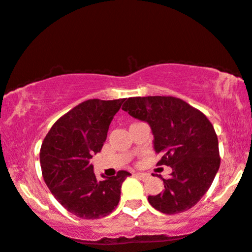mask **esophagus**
<instances>
[{
    "mask_svg": "<svg viewBox=\"0 0 252 252\" xmlns=\"http://www.w3.org/2000/svg\"><path fill=\"white\" fill-rule=\"evenodd\" d=\"M136 177H138L139 180H146L147 177H149V174H145V173H136L135 174Z\"/></svg>",
    "mask_w": 252,
    "mask_h": 252,
    "instance_id": "obj_1",
    "label": "esophagus"
}]
</instances>
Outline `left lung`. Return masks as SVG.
<instances>
[{"mask_svg":"<svg viewBox=\"0 0 252 252\" xmlns=\"http://www.w3.org/2000/svg\"><path fill=\"white\" fill-rule=\"evenodd\" d=\"M122 109L149 124L153 149L162 154L158 165L173 170L167 180L159 175L165 190L149 196V203L165 214H177L196 205L220 167L218 137L207 117L174 96L129 98Z\"/></svg>","mask_w":252,"mask_h":252,"instance_id":"1","label":"left lung"}]
</instances>
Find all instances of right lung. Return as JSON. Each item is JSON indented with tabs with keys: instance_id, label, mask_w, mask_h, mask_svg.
I'll return each instance as SVG.
<instances>
[{
	"instance_id": "right-lung-1",
	"label": "right lung",
	"mask_w": 252,
	"mask_h": 252,
	"mask_svg": "<svg viewBox=\"0 0 252 252\" xmlns=\"http://www.w3.org/2000/svg\"><path fill=\"white\" fill-rule=\"evenodd\" d=\"M126 99H91L58 120L43 139L40 165L43 180L56 200L82 219H99L115 210L123 181L131 174L96 181L91 163L106 142L109 124Z\"/></svg>"
}]
</instances>
